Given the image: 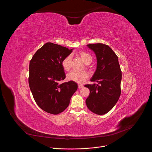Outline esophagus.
<instances>
[{
    "label": "esophagus",
    "instance_id": "esophagus-1",
    "mask_svg": "<svg viewBox=\"0 0 152 152\" xmlns=\"http://www.w3.org/2000/svg\"><path fill=\"white\" fill-rule=\"evenodd\" d=\"M83 87V86L82 85H81V84H79V85H78V88H79V89L82 88Z\"/></svg>",
    "mask_w": 152,
    "mask_h": 152
}]
</instances>
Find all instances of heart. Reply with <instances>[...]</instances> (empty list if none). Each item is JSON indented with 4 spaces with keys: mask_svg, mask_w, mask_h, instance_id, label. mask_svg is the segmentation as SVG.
<instances>
[{
    "mask_svg": "<svg viewBox=\"0 0 152 152\" xmlns=\"http://www.w3.org/2000/svg\"><path fill=\"white\" fill-rule=\"evenodd\" d=\"M79 56L86 64H89L92 61V56L88 52L81 51L79 53ZM72 55H69L65 57L62 61V66L66 71H69L72 67ZM89 77V73L86 71H72L69 73L67 78L70 81H73L76 83H82Z\"/></svg>",
    "mask_w": 152,
    "mask_h": 152,
    "instance_id": "heart-1",
    "label": "heart"
}]
</instances>
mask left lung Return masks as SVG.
<instances>
[{
  "label": "left lung",
  "mask_w": 152,
  "mask_h": 152,
  "mask_svg": "<svg viewBox=\"0 0 152 152\" xmlns=\"http://www.w3.org/2000/svg\"><path fill=\"white\" fill-rule=\"evenodd\" d=\"M87 46L96 54L97 69L90 80L97 84H87L90 90L86 104L94 114L104 115L115 105L121 94V71L118 56L107 45L96 43Z\"/></svg>",
  "instance_id": "1"
}]
</instances>
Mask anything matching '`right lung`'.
Here are the masks:
<instances>
[{"label":"right lung","mask_w":152,"mask_h":152,"mask_svg":"<svg viewBox=\"0 0 152 152\" xmlns=\"http://www.w3.org/2000/svg\"><path fill=\"white\" fill-rule=\"evenodd\" d=\"M73 50L47 42L35 52L30 61L31 91L38 106L48 113L56 115L63 112L77 90L75 82L59 83L66 78L62 61Z\"/></svg>","instance_id":"right-lung-1"}]
</instances>
